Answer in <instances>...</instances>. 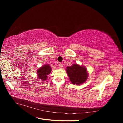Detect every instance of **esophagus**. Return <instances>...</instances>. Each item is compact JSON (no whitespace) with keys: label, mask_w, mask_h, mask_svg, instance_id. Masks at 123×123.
Wrapping results in <instances>:
<instances>
[{"label":"esophagus","mask_w":123,"mask_h":123,"mask_svg":"<svg viewBox=\"0 0 123 123\" xmlns=\"http://www.w3.org/2000/svg\"><path fill=\"white\" fill-rule=\"evenodd\" d=\"M58 67L60 68V69H62L63 68V65L62 64H59V65H58Z\"/></svg>","instance_id":"obj_1"}]
</instances>
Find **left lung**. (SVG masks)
<instances>
[{
  "label": "left lung",
  "mask_w": 123,
  "mask_h": 123,
  "mask_svg": "<svg viewBox=\"0 0 123 123\" xmlns=\"http://www.w3.org/2000/svg\"><path fill=\"white\" fill-rule=\"evenodd\" d=\"M66 71L71 82L74 85L83 84L86 81L88 76L87 68L75 64L67 67Z\"/></svg>",
  "instance_id": "8db88e82"
}]
</instances>
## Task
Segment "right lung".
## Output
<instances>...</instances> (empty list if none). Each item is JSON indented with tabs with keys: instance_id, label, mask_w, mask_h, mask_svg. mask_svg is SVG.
<instances>
[{
	"instance_id": "right-lung-1",
	"label": "right lung",
	"mask_w": 123,
	"mask_h": 123,
	"mask_svg": "<svg viewBox=\"0 0 123 123\" xmlns=\"http://www.w3.org/2000/svg\"><path fill=\"white\" fill-rule=\"evenodd\" d=\"M51 68L49 64L43 65L42 67H40L37 71L38 78L42 80H47L48 75L51 73Z\"/></svg>"
}]
</instances>
